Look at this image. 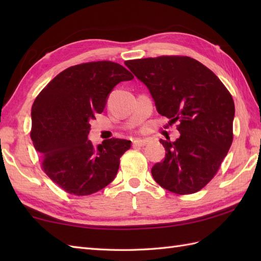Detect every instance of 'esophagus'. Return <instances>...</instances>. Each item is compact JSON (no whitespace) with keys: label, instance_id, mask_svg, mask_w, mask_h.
Returning a JSON list of instances; mask_svg holds the SVG:
<instances>
[{"label":"esophagus","instance_id":"34e87169","mask_svg":"<svg viewBox=\"0 0 261 261\" xmlns=\"http://www.w3.org/2000/svg\"><path fill=\"white\" fill-rule=\"evenodd\" d=\"M147 142L148 141L145 139H136L134 141V146L135 147H145L147 145Z\"/></svg>","mask_w":261,"mask_h":261}]
</instances>
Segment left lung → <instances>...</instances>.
Returning a JSON list of instances; mask_svg holds the SVG:
<instances>
[{
  "label": "left lung",
  "mask_w": 261,
  "mask_h": 261,
  "mask_svg": "<svg viewBox=\"0 0 261 261\" xmlns=\"http://www.w3.org/2000/svg\"><path fill=\"white\" fill-rule=\"evenodd\" d=\"M159 114L177 122L180 137L160 142L166 157L151 169L165 190L186 195L201 191L218 173L233 140L234 102L212 70L187 56L127 60Z\"/></svg>",
  "instance_id": "1"
}]
</instances>
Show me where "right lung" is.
<instances>
[{"mask_svg": "<svg viewBox=\"0 0 261 261\" xmlns=\"http://www.w3.org/2000/svg\"><path fill=\"white\" fill-rule=\"evenodd\" d=\"M134 80L129 70L109 60L71 66L38 94L31 109V139L41 154V168L68 194L91 195L114 179L120 158L131 147L124 139H87L90 121L102 113L111 91Z\"/></svg>", "mask_w": 261, "mask_h": 261, "instance_id": "obj_1", "label": "right lung"}]
</instances>
